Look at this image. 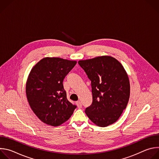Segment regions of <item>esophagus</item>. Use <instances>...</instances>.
<instances>
[{
  "label": "esophagus",
  "instance_id": "esophagus-1",
  "mask_svg": "<svg viewBox=\"0 0 159 159\" xmlns=\"http://www.w3.org/2000/svg\"><path fill=\"white\" fill-rule=\"evenodd\" d=\"M76 105L77 106V107H78L79 108L82 107V103H81L80 101H77V102H76Z\"/></svg>",
  "mask_w": 159,
  "mask_h": 159
}]
</instances>
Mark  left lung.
<instances>
[{"mask_svg": "<svg viewBox=\"0 0 159 159\" xmlns=\"http://www.w3.org/2000/svg\"><path fill=\"white\" fill-rule=\"evenodd\" d=\"M78 63L91 81L93 102L85 112L101 127L115 123L125 109L130 94L128 75L115 58L98 57Z\"/></svg>", "mask_w": 159, "mask_h": 159, "instance_id": "left-lung-1", "label": "left lung"}]
</instances>
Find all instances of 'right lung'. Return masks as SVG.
Wrapping results in <instances>:
<instances>
[{
	"mask_svg": "<svg viewBox=\"0 0 159 159\" xmlns=\"http://www.w3.org/2000/svg\"><path fill=\"white\" fill-rule=\"evenodd\" d=\"M76 63V61L47 57L32 69L26 82V96L31 109L43 123L59 126L70 118L77 107L68 101L63 85Z\"/></svg>",
	"mask_w": 159,
	"mask_h": 159,
	"instance_id": "obj_1",
	"label": "right lung"
}]
</instances>
